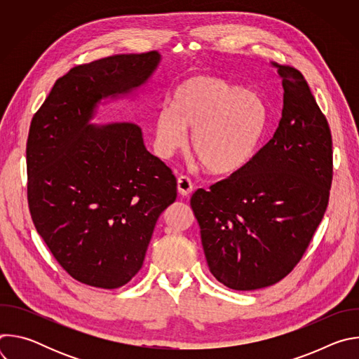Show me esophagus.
<instances>
[{
	"label": "esophagus",
	"instance_id": "esophagus-1",
	"mask_svg": "<svg viewBox=\"0 0 359 359\" xmlns=\"http://www.w3.org/2000/svg\"><path fill=\"white\" fill-rule=\"evenodd\" d=\"M193 190V183L187 176H180L177 179V191L182 196H189Z\"/></svg>",
	"mask_w": 359,
	"mask_h": 359
}]
</instances>
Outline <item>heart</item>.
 <instances>
[{
	"mask_svg": "<svg viewBox=\"0 0 359 359\" xmlns=\"http://www.w3.org/2000/svg\"><path fill=\"white\" fill-rule=\"evenodd\" d=\"M269 125L270 108L260 93L220 76L191 75L155 115V149L170 158L190 129V147L201 166L212 175H233L252 161Z\"/></svg>",
	"mask_w": 359,
	"mask_h": 359,
	"instance_id": "obj_1",
	"label": "heart"
}]
</instances>
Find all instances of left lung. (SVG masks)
<instances>
[{
    "label": "left lung",
    "mask_w": 359,
    "mask_h": 359,
    "mask_svg": "<svg viewBox=\"0 0 359 359\" xmlns=\"http://www.w3.org/2000/svg\"><path fill=\"white\" fill-rule=\"evenodd\" d=\"M271 67L284 88L274 136L245 168L190 198L210 273L237 291L273 285L295 267L332 182L331 130L309 83L295 68Z\"/></svg>",
    "instance_id": "8db88e82"
}]
</instances>
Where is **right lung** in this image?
Listing matches in <instances>:
<instances>
[{
  "label": "right lung",
  "mask_w": 359,
  "mask_h": 359,
  "mask_svg": "<svg viewBox=\"0 0 359 359\" xmlns=\"http://www.w3.org/2000/svg\"><path fill=\"white\" fill-rule=\"evenodd\" d=\"M161 61L151 50L75 67L55 82L31 122L32 222L62 269L86 285L112 290L129 283L142 269L159 216L177 196L176 177L147 151L140 126L90 123L100 104L135 97Z\"/></svg>",
  "instance_id": "add662e5"
}]
</instances>
